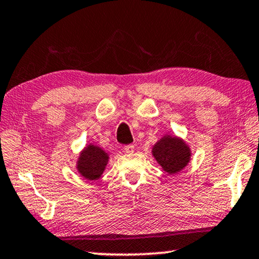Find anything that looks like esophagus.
Returning a JSON list of instances; mask_svg holds the SVG:
<instances>
[{
  "label": "esophagus",
  "instance_id": "esophagus-1",
  "mask_svg": "<svg viewBox=\"0 0 259 259\" xmlns=\"http://www.w3.org/2000/svg\"><path fill=\"white\" fill-rule=\"evenodd\" d=\"M124 151L125 153H133L135 151V146L133 144H129V145H125L124 146Z\"/></svg>",
  "mask_w": 259,
  "mask_h": 259
}]
</instances>
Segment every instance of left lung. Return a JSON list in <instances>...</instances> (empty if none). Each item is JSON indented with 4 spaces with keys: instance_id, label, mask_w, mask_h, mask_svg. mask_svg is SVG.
<instances>
[{
    "instance_id": "obj_1",
    "label": "left lung",
    "mask_w": 259,
    "mask_h": 259,
    "mask_svg": "<svg viewBox=\"0 0 259 259\" xmlns=\"http://www.w3.org/2000/svg\"><path fill=\"white\" fill-rule=\"evenodd\" d=\"M153 155L165 172L176 174L187 165L191 152L182 139L165 136L153 147Z\"/></svg>"
}]
</instances>
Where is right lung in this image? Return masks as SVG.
I'll use <instances>...</instances> for the list:
<instances>
[{"mask_svg":"<svg viewBox=\"0 0 259 259\" xmlns=\"http://www.w3.org/2000/svg\"><path fill=\"white\" fill-rule=\"evenodd\" d=\"M108 155L102 148L89 145L82 151L77 161V170L83 177L89 181H96L104 172L107 164Z\"/></svg>","mask_w":259,"mask_h":259,"instance_id":"obj_1","label":"right lung"}]
</instances>
